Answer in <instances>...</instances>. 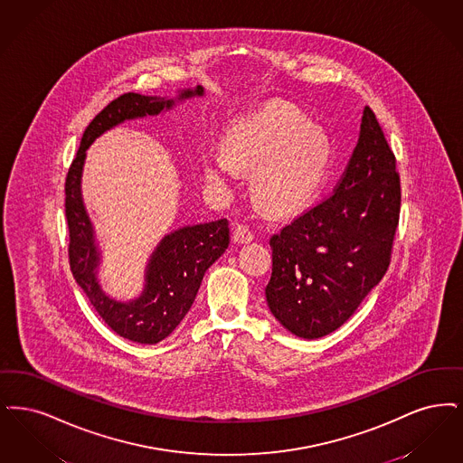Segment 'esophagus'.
<instances>
[{"mask_svg":"<svg viewBox=\"0 0 463 463\" xmlns=\"http://www.w3.org/2000/svg\"><path fill=\"white\" fill-rule=\"evenodd\" d=\"M233 241L237 243H249L254 241V233L247 224H237L233 230Z\"/></svg>","mask_w":463,"mask_h":463,"instance_id":"obj_1","label":"esophagus"}]
</instances>
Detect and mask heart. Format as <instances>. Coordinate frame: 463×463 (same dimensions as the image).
Segmentation results:
<instances>
[{"mask_svg":"<svg viewBox=\"0 0 463 463\" xmlns=\"http://www.w3.org/2000/svg\"><path fill=\"white\" fill-rule=\"evenodd\" d=\"M330 164V143L309 119L287 103H273L232 126L222 152H209L207 178L232 181L252 171V194L273 214L301 211L320 188Z\"/></svg>","mask_w":463,"mask_h":463,"instance_id":"obj_1","label":"heart"}]
</instances>
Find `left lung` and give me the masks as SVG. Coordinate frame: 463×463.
<instances>
[{
    "mask_svg": "<svg viewBox=\"0 0 463 463\" xmlns=\"http://www.w3.org/2000/svg\"><path fill=\"white\" fill-rule=\"evenodd\" d=\"M400 205L396 157L364 107L360 138L332 195L269 239L273 317L302 339L347 322L389 268Z\"/></svg>",
    "mask_w": 463,
    "mask_h": 463,
    "instance_id": "1",
    "label": "left lung"
}]
</instances>
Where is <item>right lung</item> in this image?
Masks as SVG:
<instances>
[{
    "mask_svg": "<svg viewBox=\"0 0 463 463\" xmlns=\"http://www.w3.org/2000/svg\"><path fill=\"white\" fill-rule=\"evenodd\" d=\"M202 95L203 88L197 86L195 90H181L176 100ZM173 105L175 99L167 100L164 97H145L138 93H124L110 101L86 128L65 180L71 271L101 320L124 339L140 344H157L165 339L190 311L201 288L203 273L228 249V220L183 226L165 235L148 260L140 298L128 302L116 301L101 290L97 279L100 250L82 203L80 176L88 146L105 131L129 119L157 116L162 110L173 109Z\"/></svg>",
    "mask_w": 463,
    "mask_h": 463,
    "instance_id": "obj_1",
    "label": "right lung"
}]
</instances>
